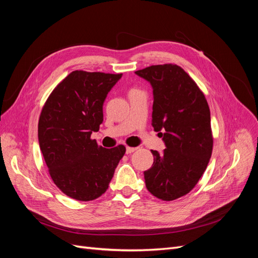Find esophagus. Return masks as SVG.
<instances>
[{
  "label": "esophagus",
  "mask_w": 258,
  "mask_h": 258,
  "mask_svg": "<svg viewBox=\"0 0 258 258\" xmlns=\"http://www.w3.org/2000/svg\"><path fill=\"white\" fill-rule=\"evenodd\" d=\"M135 151H137V147H130V146L126 147V153L127 154H131V153H134Z\"/></svg>",
  "instance_id": "obj_1"
}]
</instances>
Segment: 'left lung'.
Masks as SVG:
<instances>
[{
    "label": "left lung",
    "instance_id": "1",
    "mask_svg": "<svg viewBox=\"0 0 258 258\" xmlns=\"http://www.w3.org/2000/svg\"><path fill=\"white\" fill-rule=\"evenodd\" d=\"M136 74L153 86L152 124L166 144L162 154L152 151L153 166L144 171L146 188L172 201L196 186L212 155L209 104L196 82L176 64L151 66Z\"/></svg>",
    "mask_w": 258,
    "mask_h": 258
}]
</instances>
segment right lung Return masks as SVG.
<instances>
[{"mask_svg":"<svg viewBox=\"0 0 258 258\" xmlns=\"http://www.w3.org/2000/svg\"><path fill=\"white\" fill-rule=\"evenodd\" d=\"M120 74L76 70L62 80L42 108L38 143L52 182L79 201L99 198L108 188L126 153L104 148L92 140L103 121V102Z\"/></svg>","mask_w":258,"mask_h":258,"instance_id":"add662e5","label":"right lung"}]
</instances>
